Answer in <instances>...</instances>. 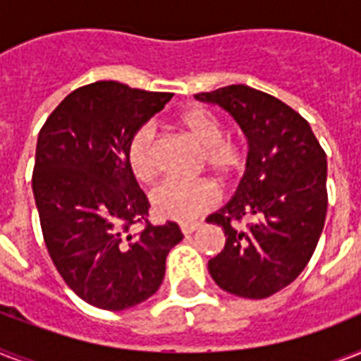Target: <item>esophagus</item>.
I'll list each match as a JSON object with an SVG mask.
<instances>
[{
	"instance_id": "obj_1",
	"label": "esophagus",
	"mask_w": 361,
	"mask_h": 361,
	"mask_svg": "<svg viewBox=\"0 0 361 361\" xmlns=\"http://www.w3.org/2000/svg\"><path fill=\"white\" fill-rule=\"evenodd\" d=\"M180 228L187 236V234H192L195 231H198V228H200V223H181Z\"/></svg>"
}]
</instances>
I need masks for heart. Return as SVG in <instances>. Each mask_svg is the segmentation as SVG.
<instances>
[{
  "instance_id": "b5f03b06",
  "label": "heart",
  "mask_w": 361,
  "mask_h": 361,
  "mask_svg": "<svg viewBox=\"0 0 361 361\" xmlns=\"http://www.w3.org/2000/svg\"><path fill=\"white\" fill-rule=\"evenodd\" d=\"M181 133L202 149L200 169L219 183H228L245 164V147L225 136L223 123L209 110L195 106L178 118ZM127 164L138 181L157 176V142L152 125H140L127 142ZM217 204V191L209 181H164L152 192V208L161 219L189 223Z\"/></svg>"
}]
</instances>
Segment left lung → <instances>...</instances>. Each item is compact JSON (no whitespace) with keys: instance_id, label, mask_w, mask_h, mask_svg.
<instances>
[{"instance_id":"obj_1","label":"left lung","mask_w":361,"mask_h":361,"mask_svg":"<svg viewBox=\"0 0 361 361\" xmlns=\"http://www.w3.org/2000/svg\"><path fill=\"white\" fill-rule=\"evenodd\" d=\"M195 97L225 109L249 142L234 197L206 219L226 236L209 275L234 296L262 300L290 285L313 257L328 209L326 153L307 121L268 93L234 84ZM243 216L255 223L231 226Z\"/></svg>"}]
</instances>
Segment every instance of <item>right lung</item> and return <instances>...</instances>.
<instances>
[{"instance_id":"1","label":"right lung","mask_w":361,"mask_h":361,"mask_svg":"<svg viewBox=\"0 0 361 361\" xmlns=\"http://www.w3.org/2000/svg\"><path fill=\"white\" fill-rule=\"evenodd\" d=\"M172 93L101 80L69 93L37 138L33 166L42 236L71 290L93 307L123 311L163 283L180 226L147 221L146 195L127 164V142ZM144 222L138 235L130 226Z\"/></svg>"}]
</instances>
